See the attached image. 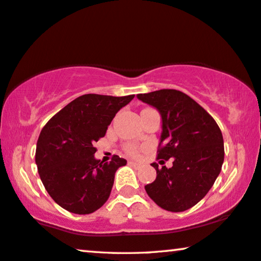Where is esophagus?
<instances>
[{
    "instance_id": "obj_1",
    "label": "esophagus",
    "mask_w": 261,
    "mask_h": 261,
    "mask_svg": "<svg viewBox=\"0 0 261 261\" xmlns=\"http://www.w3.org/2000/svg\"><path fill=\"white\" fill-rule=\"evenodd\" d=\"M129 164L133 166V167H137V168H139L140 166H141V164H139V162H135V161H129Z\"/></svg>"
}]
</instances>
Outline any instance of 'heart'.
Returning <instances> with one entry per match:
<instances>
[{"instance_id":"b5f03b06","label":"heart","mask_w":261,"mask_h":261,"mask_svg":"<svg viewBox=\"0 0 261 261\" xmlns=\"http://www.w3.org/2000/svg\"><path fill=\"white\" fill-rule=\"evenodd\" d=\"M126 149H127V152L130 153V154H135V153H137V150H138L137 146H134V145H128L126 147Z\"/></svg>"}]
</instances>
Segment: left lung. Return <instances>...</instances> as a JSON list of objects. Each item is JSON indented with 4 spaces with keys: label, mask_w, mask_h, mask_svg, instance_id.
Segmentation results:
<instances>
[{
    "label": "left lung",
    "mask_w": 261,
    "mask_h": 261,
    "mask_svg": "<svg viewBox=\"0 0 261 261\" xmlns=\"http://www.w3.org/2000/svg\"><path fill=\"white\" fill-rule=\"evenodd\" d=\"M160 113L162 132L158 159L173 158V166L159 169L145 186L149 198L169 212H184L212 188L224 164V139L214 119L199 103L175 89L138 94Z\"/></svg>",
    "instance_id": "obj_1"
}]
</instances>
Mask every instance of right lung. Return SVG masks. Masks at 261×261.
Returning <instances> with one entry per match:
<instances>
[{
	"mask_svg": "<svg viewBox=\"0 0 261 261\" xmlns=\"http://www.w3.org/2000/svg\"><path fill=\"white\" fill-rule=\"evenodd\" d=\"M134 95L86 94L68 103L46 123L36 145L35 162L53 200L75 214H89L107 201L115 172L127 161L95 159L94 143L105 137L116 113Z\"/></svg>",
	"mask_w": 261,
	"mask_h": 261,
	"instance_id": "1",
	"label": "right lung"
}]
</instances>
